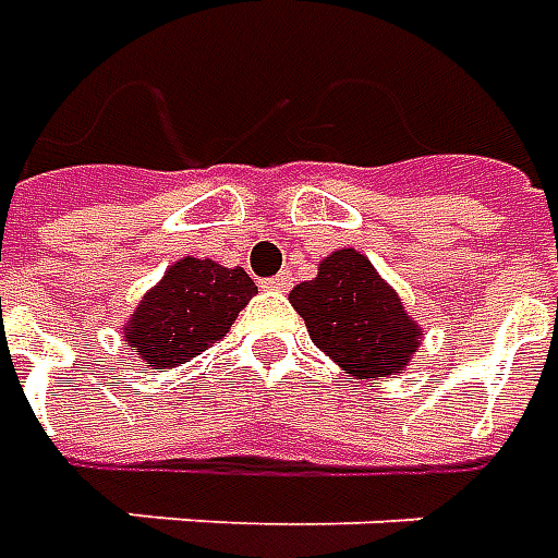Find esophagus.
Segmentation results:
<instances>
[{"label": "esophagus", "mask_w": 558, "mask_h": 558, "mask_svg": "<svg viewBox=\"0 0 558 558\" xmlns=\"http://www.w3.org/2000/svg\"><path fill=\"white\" fill-rule=\"evenodd\" d=\"M294 286V272L291 270H282L279 276H272L264 282V288H270V291H288V288Z\"/></svg>", "instance_id": "1"}]
</instances>
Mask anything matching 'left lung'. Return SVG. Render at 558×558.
<instances>
[{"mask_svg": "<svg viewBox=\"0 0 558 558\" xmlns=\"http://www.w3.org/2000/svg\"><path fill=\"white\" fill-rule=\"evenodd\" d=\"M288 300L306 322L312 342L357 378H390L421 349V324L357 248L324 258L318 276L300 282Z\"/></svg>", "mask_w": 558, "mask_h": 558, "instance_id": "left-lung-1", "label": "left lung"}]
</instances>
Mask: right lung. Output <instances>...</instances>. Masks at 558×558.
<instances>
[{"label":"right lung","instance_id":"add662e5","mask_svg":"<svg viewBox=\"0 0 558 558\" xmlns=\"http://www.w3.org/2000/svg\"><path fill=\"white\" fill-rule=\"evenodd\" d=\"M255 294L243 267L180 258L146 291L122 333L153 369H173L219 342Z\"/></svg>","mask_w":558,"mask_h":558}]
</instances>
